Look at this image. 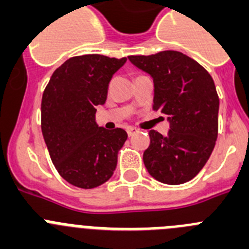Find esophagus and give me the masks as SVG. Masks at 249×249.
Returning a JSON list of instances; mask_svg holds the SVG:
<instances>
[{"label":"esophagus","mask_w":249,"mask_h":249,"mask_svg":"<svg viewBox=\"0 0 249 249\" xmlns=\"http://www.w3.org/2000/svg\"><path fill=\"white\" fill-rule=\"evenodd\" d=\"M136 133H138V130L134 129V127H129V129H127V135H129V136L135 135Z\"/></svg>","instance_id":"1"}]
</instances>
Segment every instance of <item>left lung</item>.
I'll use <instances>...</instances> for the list:
<instances>
[{
  "label": "left lung",
  "instance_id": "1",
  "mask_svg": "<svg viewBox=\"0 0 249 249\" xmlns=\"http://www.w3.org/2000/svg\"><path fill=\"white\" fill-rule=\"evenodd\" d=\"M127 58L152 77V109L170 122L166 136L149 131L150 145L142 155L145 167L167 185L192 180L211 156L218 135L219 99L213 79L196 60L178 51Z\"/></svg>",
  "mask_w": 249,
  "mask_h": 249
}]
</instances>
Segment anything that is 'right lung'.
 I'll use <instances>...</instances> for the list:
<instances>
[{
	"label": "right lung",
	"instance_id": "1",
	"mask_svg": "<svg viewBox=\"0 0 249 249\" xmlns=\"http://www.w3.org/2000/svg\"><path fill=\"white\" fill-rule=\"evenodd\" d=\"M126 58L102 54L71 57L54 71L43 91L41 127L58 174L79 189H94L113 176L125 130L95 123L111 77Z\"/></svg>",
	"mask_w": 249,
	"mask_h": 249
}]
</instances>
